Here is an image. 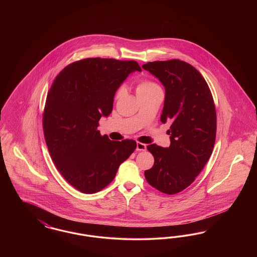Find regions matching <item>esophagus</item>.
I'll return each mask as SVG.
<instances>
[{"mask_svg":"<svg viewBox=\"0 0 257 257\" xmlns=\"http://www.w3.org/2000/svg\"><path fill=\"white\" fill-rule=\"evenodd\" d=\"M147 149V146L145 144H142V143H137V150L138 151H145Z\"/></svg>","mask_w":257,"mask_h":257,"instance_id":"esophagus-1","label":"esophagus"}]
</instances>
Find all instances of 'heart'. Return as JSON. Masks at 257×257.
Instances as JSON below:
<instances>
[{"instance_id":"1","label":"heart","mask_w":257,"mask_h":257,"mask_svg":"<svg viewBox=\"0 0 257 257\" xmlns=\"http://www.w3.org/2000/svg\"><path fill=\"white\" fill-rule=\"evenodd\" d=\"M158 88H160V86H158L157 84H155V83H153V82H151V81H147V80H146V81H141V82L137 85L136 91H137V94L139 95V94H144V93H147V92L153 91V90L158 89ZM120 94H121V89L117 91L115 97H119Z\"/></svg>"}]
</instances>
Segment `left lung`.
<instances>
[{"label": "left lung", "mask_w": 257, "mask_h": 257, "mask_svg": "<svg viewBox=\"0 0 257 257\" xmlns=\"http://www.w3.org/2000/svg\"><path fill=\"white\" fill-rule=\"evenodd\" d=\"M165 86L161 121L171 123V146H147L154 165L145 171L147 182L168 195L189 187L210 158L216 140L217 116L206 81L194 66L180 60L143 65Z\"/></svg>", "instance_id": "8db88e82"}]
</instances>
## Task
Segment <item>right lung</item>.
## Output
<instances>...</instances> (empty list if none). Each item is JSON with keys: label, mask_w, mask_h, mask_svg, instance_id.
<instances>
[{"label": "right lung", "mask_w": 257, "mask_h": 257, "mask_svg": "<svg viewBox=\"0 0 257 257\" xmlns=\"http://www.w3.org/2000/svg\"><path fill=\"white\" fill-rule=\"evenodd\" d=\"M134 71L135 61L91 58L67 65L56 77L46 98L43 132L51 158L66 181L94 194L113 180L134 152L133 140L110 141L98 131L108 116L117 88Z\"/></svg>", "instance_id": "1"}]
</instances>
